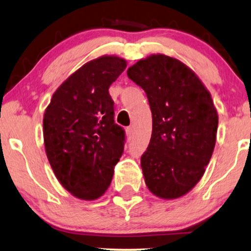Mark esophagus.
<instances>
[{"instance_id":"obj_1","label":"esophagus","mask_w":251,"mask_h":251,"mask_svg":"<svg viewBox=\"0 0 251 251\" xmlns=\"http://www.w3.org/2000/svg\"><path fill=\"white\" fill-rule=\"evenodd\" d=\"M126 133H127L128 137H132V135H133V133H134L133 126H128V127L126 128Z\"/></svg>"}]
</instances>
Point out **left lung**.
<instances>
[{
	"label": "left lung",
	"mask_w": 251,
	"mask_h": 251,
	"mask_svg": "<svg viewBox=\"0 0 251 251\" xmlns=\"http://www.w3.org/2000/svg\"><path fill=\"white\" fill-rule=\"evenodd\" d=\"M152 112L151 140L140 159L152 194L165 200L189 192L200 181L215 149L218 116L211 96L197 75L163 54L127 70Z\"/></svg>",
	"instance_id": "1"
}]
</instances>
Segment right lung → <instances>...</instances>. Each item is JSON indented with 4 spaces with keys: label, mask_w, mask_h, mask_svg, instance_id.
<instances>
[{
    "label": "right lung",
    "mask_w": 251,
    "mask_h": 251,
    "mask_svg": "<svg viewBox=\"0 0 251 251\" xmlns=\"http://www.w3.org/2000/svg\"><path fill=\"white\" fill-rule=\"evenodd\" d=\"M126 68L118 56L83 65L56 89L43 117L47 158L61 185L81 200L108 189L125 145L109 86Z\"/></svg>",
    "instance_id": "right-lung-1"
}]
</instances>
